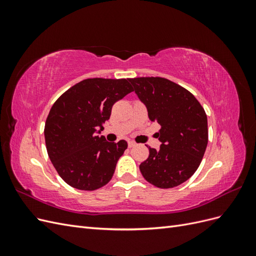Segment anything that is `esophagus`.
<instances>
[{
	"label": "esophagus",
	"instance_id": "34e87169",
	"mask_svg": "<svg viewBox=\"0 0 256 256\" xmlns=\"http://www.w3.org/2000/svg\"><path fill=\"white\" fill-rule=\"evenodd\" d=\"M136 144V142H134V141H129L128 142V147L129 148H131V147H134Z\"/></svg>",
	"mask_w": 256,
	"mask_h": 256
}]
</instances>
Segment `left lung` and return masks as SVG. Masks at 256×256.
<instances>
[{"mask_svg": "<svg viewBox=\"0 0 256 256\" xmlns=\"http://www.w3.org/2000/svg\"><path fill=\"white\" fill-rule=\"evenodd\" d=\"M148 118L161 126L160 150L148 147L140 164L145 180L161 189L188 180L196 173L208 143L207 115L189 90L160 76L129 79Z\"/></svg>", "mask_w": 256, "mask_h": 256, "instance_id": "8db88e82", "label": "left lung"}]
</instances>
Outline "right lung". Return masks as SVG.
<instances>
[{"label":"right lung","mask_w":256,"mask_h":256,"mask_svg":"<svg viewBox=\"0 0 256 256\" xmlns=\"http://www.w3.org/2000/svg\"><path fill=\"white\" fill-rule=\"evenodd\" d=\"M134 90L128 79L92 78L66 90L52 106L44 125L48 156L66 184L92 191L111 180L127 142H108L98 134L113 104Z\"/></svg>","instance_id":"add662e5"}]
</instances>
